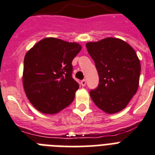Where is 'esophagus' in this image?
<instances>
[{
    "label": "esophagus",
    "mask_w": 155,
    "mask_h": 155,
    "mask_svg": "<svg viewBox=\"0 0 155 155\" xmlns=\"http://www.w3.org/2000/svg\"><path fill=\"white\" fill-rule=\"evenodd\" d=\"M80 84H81L82 87H84L86 85V80H83L81 82H80Z\"/></svg>",
    "instance_id": "esophagus-1"
}]
</instances>
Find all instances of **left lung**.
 Masks as SVG:
<instances>
[{"mask_svg":"<svg viewBox=\"0 0 155 155\" xmlns=\"http://www.w3.org/2000/svg\"><path fill=\"white\" fill-rule=\"evenodd\" d=\"M99 74V85L90 95L108 114L123 110L137 92L141 65L133 48L120 39L108 37L86 44Z\"/></svg>","mask_w":155,"mask_h":155,"instance_id":"left-lung-1","label":"left lung"}]
</instances>
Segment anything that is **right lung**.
Instances as JSON below:
<instances>
[{
    "label": "right lung",
    "instance_id": "1",
    "mask_svg": "<svg viewBox=\"0 0 155 155\" xmlns=\"http://www.w3.org/2000/svg\"><path fill=\"white\" fill-rule=\"evenodd\" d=\"M80 50L77 43L48 37L26 53L23 85L36 109L52 114L72 103L79 84L72 78L71 62Z\"/></svg>",
    "mask_w": 155,
    "mask_h": 155
}]
</instances>
